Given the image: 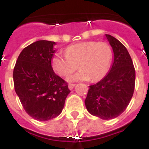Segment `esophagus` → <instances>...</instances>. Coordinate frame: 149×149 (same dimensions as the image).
<instances>
[{
	"instance_id": "obj_1",
	"label": "esophagus",
	"mask_w": 149,
	"mask_h": 149,
	"mask_svg": "<svg viewBox=\"0 0 149 149\" xmlns=\"http://www.w3.org/2000/svg\"><path fill=\"white\" fill-rule=\"evenodd\" d=\"M74 86H75V84H68V89H70V90H72V89H73V88L74 87Z\"/></svg>"
}]
</instances>
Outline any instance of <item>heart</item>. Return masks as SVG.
Instances as JSON below:
<instances>
[{"label":"heart","instance_id":"b5f03b06","mask_svg":"<svg viewBox=\"0 0 149 149\" xmlns=\"http://www.w3.org/2000/svg\"><path fill=\"white\" fill-rule=\"evenodd\" d=\"M113 51L107 43L95 41L82 42L68 46L65 54L56 53L51 60L53 68L60 75L66 77L77 69V73L68 78V81H98L110 68Z\"/></svg>","mask_w":149,"mask_h":149}]
</instances>
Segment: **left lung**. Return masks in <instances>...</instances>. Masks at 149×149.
I'll return each mask as SVG.
<instances>
[{
  "instance_id": "obj_1",
  "label": "left lung",
  "mask_w": 149,
  "mask_h": 149,
  "mask_svg": "<svg viewBox=\"0 0 149 149\" xmlns=\"http://www.w3.org/2000/svg\"><path fill=\"white\" fill-rule=\"evenodd\" d=\"M113 51V62L103 79L89 86L85 105L88 112L101 119L119 116L127 108L135 86V69L127 48L112 36L105 34Z\"/></svg>"
}]
</instances>
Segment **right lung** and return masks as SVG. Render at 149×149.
I'll use <instances>...</instances> for the list:
<instances>
[{
  "instance_id": "1",
  "label": "right lung",
  "mask_w": 149,
  "mask_h": 149,
  "mask_svg": "<svg viewBox=\"0 0 149 149\" xmlns=\"http://www.w3.org/2000/svg\"><path fill=\"white\" fill-rule=\"evenodd\" d=\"M56 42L39 40L24 48L13 70L15 91L29 116L48 121L61 113L71 91L51 65Z\"/></svg>"
}]
</instances>
